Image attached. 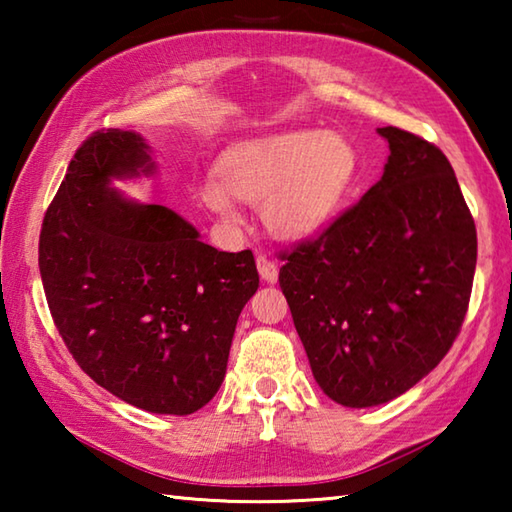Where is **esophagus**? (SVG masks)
Listing matches in <instances>:
<instances>
[{"mask_svg": "<svg viewBox=\"0 0 512 512\" xmlns=\"http://www.w3.org/2000/svg\"><path fill=\"white\" fill-rule=\"evenodd\" d=\"M257 271H259V275H262V280L268 282V284H275L277 275H280V271H277V264L266 255L257 257Z\"/></svg>", "mask_w": 512, "mask_h": 512, "instance_id": "esophagus-1", "label": "esophagus"}]
</instances>
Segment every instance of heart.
Listing matches in <instances>:
<instances>
[{
  "label": "heart",
  "instance_id": "heart-1",
  "mask_svg": "<svg viewBox=\"0 0 512 512\" xmlns=\"http://www.w3.org/2000/svg\"><path fill=\"white\" fill-rule=\"evenodd\" d=\"M219 180L198 185V201L225 225H239L235 198L262 205V221L280 239H307L350 201L363 162L339 133L287 131L241 142L225 151Z\"/></svg>",
  "mask_w": 512,
  "mask_h": 512
}]
</instances>
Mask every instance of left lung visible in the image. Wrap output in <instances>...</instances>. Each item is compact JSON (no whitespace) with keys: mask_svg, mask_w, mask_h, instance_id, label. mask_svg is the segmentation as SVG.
<instances>
[{"mask_svg":"<svg viewBox=\"0 0 512 512\" xmlns=\"http://www.w3.org/2000/svg\"><path fill=\"white\" fill-rule=\"evenodd\" d=\"M384 176L314 241L280 287L329 400L368 409L443 361L470 305L476 228L445 153L395 126Z\"/></svg>","mask_w":512,"mask_h":512,"instance_id":"obj_1","label":"left lung"}]
</instances>
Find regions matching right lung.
<instances>
[{
	"instance_id": "1",
	"label": "right lung",
	"mask_w": 512,
	"mask_h": 512,
	"mask_svg": "<svg viewBox=\"0 0 512 512\" xmlns=\"http://www.w3.org/2000/svg\"><path fill=\"white\" fill-rule=\"evenodd\" d=\"M155 173L140 133H94L42 221L38 264L51 316L83 372L137 409L189 415L221 388L259 275L250 250L207 246L180 214L115 187Z\"/></svg>"
}]
</instances>
